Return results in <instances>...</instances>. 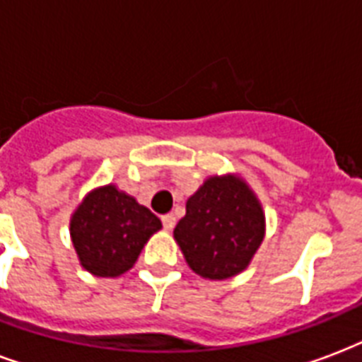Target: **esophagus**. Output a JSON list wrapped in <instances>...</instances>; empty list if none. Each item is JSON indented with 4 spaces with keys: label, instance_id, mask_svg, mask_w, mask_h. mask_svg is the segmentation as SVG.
Returning <instances> with one entry per match:
<instances>
[{
    "label": "esophagus",
    "instance_id": "esophagus-1",
    "mask_svg": "<svg viewBox=\"0 0 362 362\" xmlns=\"http://www.w3.org/2000/svg\"><path fill=\"white\" fill-rule=\"evenodd\" d=\"M175 223H177V219H175V215H173V213H168V215H164V217H162V225H164V228H166V230H173Z\"/></svg>",
    "mask_w": 362,
    "mask_h": 362
}]
</instances>
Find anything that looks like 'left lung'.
<instances>
[{
	"label": "left lung",
	"mask_w": 362,
	"mask_h": 362,
	"mask_svg": "<svg viewBox=\"0 0 362 362\" xmlns=\"http://www.w3.org/2000/svg\"><path fill=\"white\" fill-rule=\"evenodd\" d=\"M173 238L198 276L228 279L247 268L264 240L262 206L243 179L213 175L187 200Z\"/></svg>",
	"instance_id": "left-lung-1"
}]
</instances>
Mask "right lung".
I'll return each instance as SVG.
<instances>
[{"mask_svg":"<svg viewBox=\"0 0 362 362\" xmlns=\"http://www.w3.org/2000/svg\"><path fill=\"white\" fill-rule=\"evenodd\" d=\"M160 219L115 185L85 196L69 221L81 266L98 277H117L134 266Z\"/></svg>","mask_w":362,"mask_h":362,"instance_id":"obj_1","label":"right lung"}]
</instances>
